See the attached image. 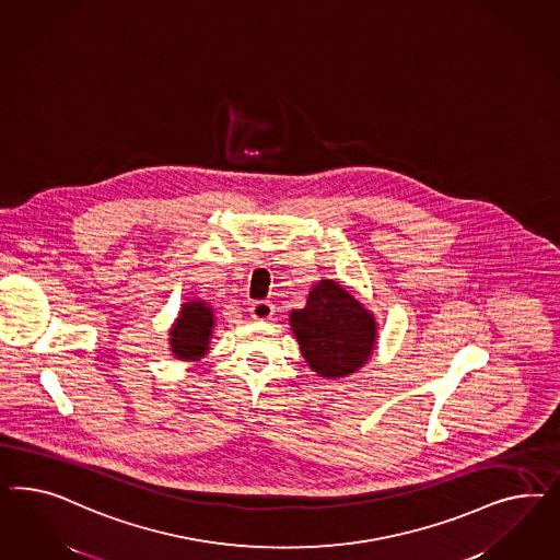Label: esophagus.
Listing matches in <instances>:
<instances>
[{"label":"esophagus","mask_w":560,"mask_h":560,"mask_svg":"<svg viewBox=\"0 0 560 560\" xmlns=\"http://www.w3.org/2000/svg\"><path fill=\"white\" fill-rule=\"evenodd\" d=\"M272 314H275V305L267 302V300H260V302L250 305V316L255 320H269V318H272Z\"/></svg>","instance_id":"34e87169"}]
</instances>
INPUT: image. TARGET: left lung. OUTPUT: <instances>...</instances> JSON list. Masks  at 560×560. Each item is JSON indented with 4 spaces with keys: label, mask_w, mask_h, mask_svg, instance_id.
<instances>
[{
    "label": "left lung",
    "mask_w": 560,
    "mask_h": 560,
    "mask_svg": "<svg viewBox=\"0 0 560 560\" xmlns=\"http://www.w3.org/2000/svg\"><path fill=\"white\" fill-rule=\"evenodd\" d=\"M289 324L307 365L330 380L361 370L377 337L372 312L330 279L310 289L305 307L293 310Z\"/></svg>",
    "instance_id": "obj_1"
}]
</instances>
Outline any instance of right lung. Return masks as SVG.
<instances>
[{
  "label": "right lung",
  "instance_id": "obj_1",
  "mask_svg": "<svg viewBox=\"0 0 560 560\" xmlns=\"http://www.w3.org/2000/svg\"><path fill=\"white\" fill-rule=\"evenodd\" d=\"M215 326V316L211 305L203 300H190L183 304L176 323L170 328L172 353L183 361H199L209 351L211 330Z\"/></svg>",
  "mask_w": 560,
  "mask_h": 560
}]
</instances>
